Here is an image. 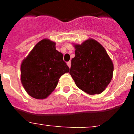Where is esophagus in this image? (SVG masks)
Listing matches in <instances>:
<instances>
[{"label": "esophagus", "instance_id": "esophagus-1", "mask_svg": "<svg viewBox=\"0 0 134 134\" xmlns=\"http://www.w3.org/2000/svg\"><path fill=\"white\" fill-rule=\"evenodd\" d=\"M67 65H68V67H69V68H70V66H71V62H70V61L68 62H67Z\"/></svg>", "mask_w": 134, "mask_h": 134}]
</instances>
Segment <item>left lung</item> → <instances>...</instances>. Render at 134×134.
Listing matches in <instances>:
<instances>
[{
    "label": "left lung",
    "instance_id": "left-lung-1",
    "mask_svg": "<svg viewBox=\"0 0 134 134\" xmlns=\"http://www.w3.org/2000/svg\"><path fill=\"white\" fill-rule=\"evenodd\" d=\"M70 74L80 89L89 94H100L113 78V64L105 48L89 39L75 44Z\"/></svg>",
    "mask_w": 134,
    "mask_h": 134
}]
</instances>
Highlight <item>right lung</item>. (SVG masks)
Returning <instances> with one entry per match:
<instances>
[{
    "instance_id": "obj_1",
    "label": "right lung",
    "mask_w": 134,
    "mask_h": 134,
    "mask_svg": "<svg viewBox=\"0 0 134 134\" xmlns=\"http://www.w3.org/2000/svg\"><path fill=\"white\" fill-rule=\"evenodd\" d=\"M70 68L55 43L44 39L37 43L21 66V80L28 94L37 99L47 98L56 87L62 75Z\"/></svg>"
}]
</instances>
